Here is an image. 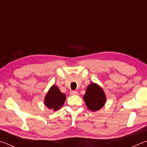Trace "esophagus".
I'll return each instance as SVG.
<instances>
[{"instance_id": "esophagus-1", "label": "esophagus", "mask_w": 147, "mask_h": 147, "mask_svg": "<svg viewBox=\"0 0 147 147\" xmlns=\"http://www.w3.org/2000/svg\"><path fill=\"white\" fill-rule=\"evenodd\" d=\"M70 94H72V95H77L78 94V93L76 91H71L70 92Z\"/></svg>"}]
</instances>
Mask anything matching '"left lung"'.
Instances as JSON below:
<instances>
[{
    "label": "left lung",
    "instance_id": "8db88e82",
    "mask_svg": "<svg viewBox=\"0 0 147 147\" xmlns=\"http://www.w3.org/2000/svg\"><path fill=\"white\" fill-rule=\"evenodd\" d=\"M84 100L88 108L92 111L101 109L106 103V94L98 84L91 83L87 87Z\"/></svg>",
    "mask_w": 147,
    "mask_h": 147
}]
</instances>
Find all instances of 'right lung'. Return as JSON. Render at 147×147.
Returning <instances> with one entry per match:
<instances>
[{
	"label": "right lung",
	"mask_w": 147,
	"mask_h": 147,
	"mask_svg": "<svg viewBox=\"0 0 147 147\" xmlns=\"http://www.w3.org/2000/svg\"><path fill=\"white\" fill-rule=\"evenodd\" d=\"M65 94L62 93L56 86L51 87L45 98V104L49 109L57 111L61 108L65 101Z\"/></svg>",
	"instance_id": "add662e5"
}]
</instances>
